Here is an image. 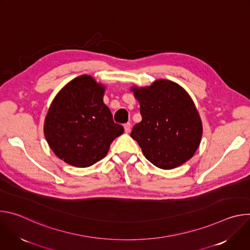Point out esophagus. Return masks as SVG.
Segmentation results:
<instances>
[{"mask_svg": "<svg viewBox=\"0 0 250 250\" xmlns=\"http://www.w3.org/2000/svg\"><path fill=\"white\" fill-rule=\"evenodd\" d=\"M125 131L126 132V133H128L129 131H130V127H131V125H130V123H126V124H125Z\"/></svg>", "mask_w": 250, "mask_h": 250, "instance_id": "obj_1", "label": "esophagus"}]
</instances>
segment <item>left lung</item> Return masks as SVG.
<instances>
[{
  "mask_svg": "<svg viewBox=\"0 0 250 250\" xmlns=\"http://www.w3.org/2000/svg\"><path fill=\"white\" fill-rule=\"evenodd\" d=\"M142 120L130 136L146 158L161 169L188 161L202 138V122L187 92L174 82L155 81L150 87L132 88Z\"/></svg>",
  "mask_w": 250,
  "mask_h": 250,
  "instance_id": "8db88e82",
  "label": "left lung"
}]
</instances>
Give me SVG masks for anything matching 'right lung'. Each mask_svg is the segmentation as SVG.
<instances>
[{"label": "right lung", "mask_w": 250, "mask_h": 250, "mask_svg": "<svg viewBox=\"0 0 250 250\" xmlns=\"http://www.w3.org/2000/svg\"><path fill=\"white\" fill-rule=\"evenodd\" d=\"M104 86L88 75L69 82L55 97L44 123L52 151L66 163L88 167L103 159L124 132L103 102Z\"/></svg>", "instance_id": "obj_1"}]
</instances>
